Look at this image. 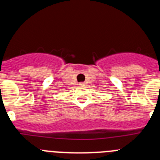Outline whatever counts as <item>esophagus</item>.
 <instances>
[{"label": "esophagus", "instance_id": "34e87169", "mask_svg": "<svg viewBox=\"0 0 160 160\" xmlns=\"http://www.w3.org/2000/svg\"><path fill=\"white\" fill-rule=\"evenodd\" d=\"M85 84H86L85 82H79V85H80V86H85Z\"/></svg>", "mask_w": 160, "mask_h": 160}]
</instances>
